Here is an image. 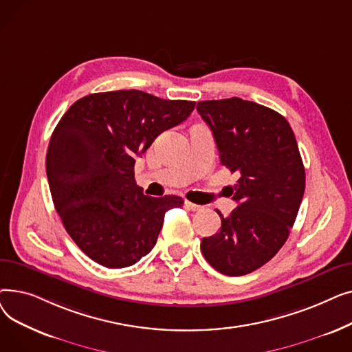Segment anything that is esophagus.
<instances>
[{
    "label": "esophagus",
    "mask_w": 352,
    "mask_h": 352,
    "mask_svg": "<svg viewBox=\"0 0 352 352\" xmlns=\"http://www.w3.org/2000/svg\"><path fill=\"white\" fill-rule=\"evenodd\" d=\"M184 206H186V208L187 210H191V211H201L202 208V206H198V204H194V202H191V201H187L186 199V202H184Z\"/></svg>",
    "instance_id": "1"
}]
</instances>
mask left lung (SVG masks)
<instances>
[{"instance_id": "8db88e82", "label": "left lung", "mask_w": 352, "mask_h": 352, "mask_svg": "<svg viewBox=\"0 0 352 352\" xmlns=\"http://www.w3.org/2000/svg\"><path fill=\"white\" fill-rule=\"evenodd\" d=\"M221 165L236 173L238 207L221 217V230L202 238L201 251L221 274H250L280 251L297 218L305 170L288 121L276 111L241 98L199 101Z\"/></svg>"}]
</instances>
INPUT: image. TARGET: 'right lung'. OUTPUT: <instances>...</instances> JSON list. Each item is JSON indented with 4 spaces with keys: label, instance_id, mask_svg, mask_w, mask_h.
<instances>
[{
    "label": "right lung",
    "instance_id": "obj_1",
    "mask_svg": "<svg viewBox=\"0 0 352 352\" xmlns=\"http://www.w3.org/2000/svg\"><path fill=\"white\" fill-rule=\"evenodd\" d=\"M194 101L162 100L138 89L89 94L55 126L45 160L54 207L78 248L107 268H124L150 252L177 195L142 194L135 158L182 121Z\"/></svg>",
    "mask_w": 352,
    "mask_h": 352
}]
</instances>
